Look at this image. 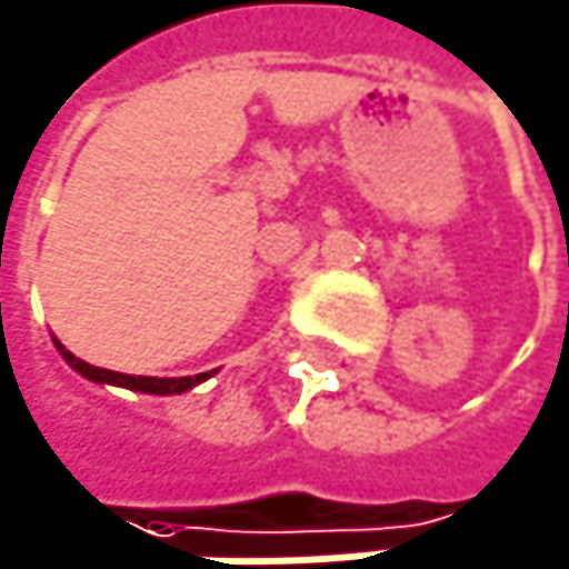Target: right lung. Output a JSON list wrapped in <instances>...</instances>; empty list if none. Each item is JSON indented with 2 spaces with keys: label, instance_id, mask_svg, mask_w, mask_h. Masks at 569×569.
Masks as SVG:
<instances>
[{
  "label": "right lung",
  "instance_id": "obj_1",
  "mask_svg": "<svg viewBox=\"0 0 569 569\" xmlns=\"http://www.w3.org/2000/svg\"><path fill=\"white\" fill-rule=\"evenodd\" d=\"M57 350L63 353V360L77 375H83L87 381H97V385H117V388H131V391H141V395H184L191 391L194 385L209 381L216 371L209 375H194V378H134V375H117V371H107V368H93V363L80 360L77 353H70L60 340H53Z\"/></svg>",
  "mask_w": 569,
  "mask_h": 569
}]
</instances>
